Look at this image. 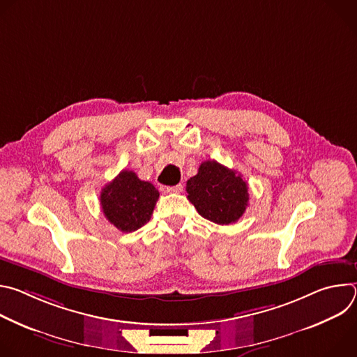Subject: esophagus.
<instances>
[{"mask_svg": "<svg viewBox=\"0 0 357 357\" xmlns=\"http://www.w3.org/2000/svg\"><path fill=\"white\" fill-rule=\"evenodd\" d=\"M183 190V186L179 183V185H175V186H168L167 188V192L169 193H181Z\"/></svg>", "mask_w": 357, "mask_h": 357, "instance_id": "esophagus-1", "label": "esophagus"}]
</instances>
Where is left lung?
Returning <instances> with one entry per match:
<instances>
[{
  "mask_svg": "<svg viewBox=\"0 0 357 357\" xmlns=\"http://www.w3.org/2000/svg\"><path fill=\"white\" fill-rule=\"evenodd\" d=\"M186 192L197 213L218 225L237 222L248 203V186L241 175L216 161L200 164L186 182Z\"/></svg>",
  "mask_w": 357,
  "mask_h": 357,
  "instance_id": "obj_1",
  "label": "left lung"
}]
</instances>
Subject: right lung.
<instances>
[{
	"instance_id": "obj_1",
	"label": "right lung",
	"mask_w": 357,
	"mask_h": 357,
	"mask_svg": "<svg viewBox=\"0 0 357 357\" xmlns=\"http://www.w3.org/2000/svg\"><path fill=\"white\" fill-rule=\"evenodd\" d=\"M160 192L132 171H121L100 193L106 219L123 233H131L149 222Z\"/></svg>"
}]
</instances>
